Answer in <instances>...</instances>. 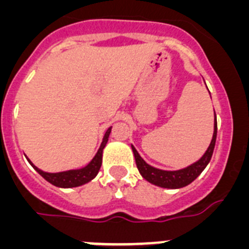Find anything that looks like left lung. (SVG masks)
<instances>
[{"label": "left lung", "instance_id": "obj_1", "mask_svg": "<svg viewBox=\"0 0 249 249\" xmlns=\"http://www.w3.org/2000/svg\"><path fill=\"white\" fill-rule=\"evenodd\" d=\"M215 138H217V118H215L214 113V127H213L212 141H211L207 151L204 152V155L198 160H196L195 163L184 167V168L176 169V171H166V169H160L151 166V164L147 163L143 158L141 157L133 144H131V147L132 151H133V155H135L138 171H140L141 176L146 181L155 184V186L162 187V188L177 190V188H182V187H186L192 183L196 178L203 172V169L206 168L207 164L210 163L211 158H212L213 149H214L215 146Z\"/></svg>", "mask_w": 249, "mask_h": 249}]
</instances>
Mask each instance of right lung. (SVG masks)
Listing matches in <instances>:
<instances>
[{
  "instance_id": "add662e5",
  "label": "right lung",
  "mask_w": 249,
  "mask_h": 249,
  "mask_svg": "<svg viewBox=\"0 0 249 249\" xmlns=\"http://www.w3.org/2000/svg\"><path fill=\"white\" fill-rule=\"evenodd\" d=\"M112 127H109L107 131H106L105 136H103L102 143H101L100 148H98L97 153L94 155V157L92 158V160L89 162L87 166L82 167V168H77V169H68V171H63V172H45L42 169H39L38 167L35 166L32 162L27 158V160L31 163V166L36 169L39 175L45 178L46 181L50 182L51 184L53 186L59 187V188H73V187H80L83 186V184L89 183L96 176H97L98 171H100L101 166H102V155H103V149H105L106 144L108 142L109 133H111Z\"/></svg>"
}]
</instances>
